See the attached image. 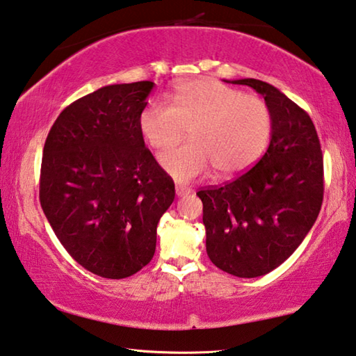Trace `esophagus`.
<instances>
[{"label": "esophagus", "instance_id": "esophagus-1", "mask_svg": "<svg viewBox=\"0 0 356 356\" xmlns=\"http://www.w3.org/2000/svg\"><path fill=\"white\" fill-rule=\"evenodd\" d=\"M175 192H177L178 197H184V195H189L191 194V189L186 188V186L177 184V188H175Z\"/></svg>", "mask_w": 356, "mask_h": 356}]
</instances>
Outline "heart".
<instances>
[{
  "instance_id": "obj_1",
  "label": "heart",
  "mask_w": 356,
  "mask_h": 356,
  "mask_svg": "<svg viewBox=\"0 0 356 356\" xmlns=\"http://www.w3.org/2000/svg\"><path fill=\"white\" fill-rule=\"evenodd\" d=\"M186 128L192 140L161 156L164 170L177 181H191L213 167L220 177H233L264 153L272 114L264 99L209 78L184 81L170 104L152 99L139 114L140 133L154 149L177 145Z\"/></svg>"
}]
</instances>
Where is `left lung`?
Listing matches in <instances>:
<instances>
[{
  "label": "left lung",
  "mask_w": 356,
  "mask_h": 356,
  "mask_svg": "<svg viewBox=\"0 0 356 356\" xmlns=\"http://www.w3.org/2000/svg\"><path fill=\"white\" fill-rule=\"evenodd\" d=\"M227 83L264 97L270 143L250 170L197 195L209 259L234 277L254 278L283 264L313 228L323 198V158L313 120L277 87L253 78Z\"/></svg>",
  "instance_id": "left-lung-1"
}]
</instances>
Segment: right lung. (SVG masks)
<instances>
[{
  "instance_id": "obj_1",
  "label": "right lung",
  "mask_w": 356,
  "mask_h": 356,
  "mask_svg": "<svg viewBox=\"0 0 356 356\" xmlns=\"http://www.w3.org/2000/svg\"><path fill=\"white\" fill-rule=\"evenodd\" d=\"M153 86L111 84L76 99L43 147V213L70 257L103 278L131 277L152 261L158 222L175 198L139 129Z\"/></svg>"
}]
</instances>
